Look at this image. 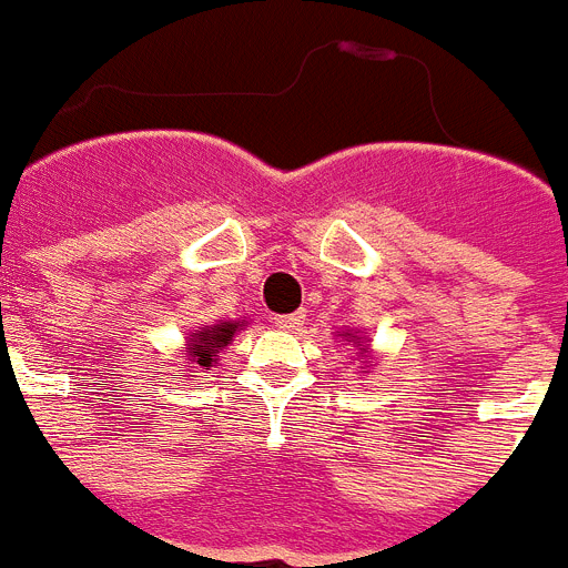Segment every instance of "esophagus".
I'll use <instances>...</instances> for the list:
<instances>
[{
	"mask_svg": "<svg viewBox=\"0 0 568 568\" xmlns=\"http://www.w3.org/2000/svg\"><path fill=\"white\" fill-rule=\"evenodd\" d=\"M303 321H306V315L303 312H292V315H274L271 317V324L276 326V329H283V332H294L303 326Z\"/></svg>",
	"mask_w": 568,
	"mask_h": 568,
	"instance_id": "34e87169",
	"label": "esophagus"
}]
</instances>
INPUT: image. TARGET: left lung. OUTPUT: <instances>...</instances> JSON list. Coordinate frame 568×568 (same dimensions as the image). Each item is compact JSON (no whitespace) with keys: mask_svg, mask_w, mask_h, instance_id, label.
<instances>
[{"mask_svg":"<svg viewBox=\"0 0 568 568\" xmlns=\"http://www.w3.org/2000/svg\"><path fill=\"white\" fill-rule=\"evenodd\" d=\"M347 335H349V338H353V344H356V347L362 349V353H367V347H364L362 338H358V335H353V332H344V338H347Z\"/></svg>","mask_w":568,"mask_h":568,"instance_id":"obj_1","label":"left lung"}]
</instances>
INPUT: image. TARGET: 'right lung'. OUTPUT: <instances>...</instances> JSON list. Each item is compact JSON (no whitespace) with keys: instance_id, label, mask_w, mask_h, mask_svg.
I'll list each match as a JSON object with an SVG mask.
<instances>
[{"instance_id":"1","label":"right lung","mask_w":568,"mask_h":568,"mask_svg":"<svg viewBox=\"0 0 568 568\" xmlns=\"http://www.w3.org/2000/svg\"><path fill=\"white\" fill-rule=\"evenodd\" d=\"M244 326V321H221V324H212V326H197L192 332V338H189V347H186V356L189 362L197 364V367H204L210 371L212 364L219 362V349H224L233 341L239 329Z\"/></svg>"}]
</instances>
